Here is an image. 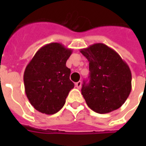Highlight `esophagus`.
<instances>
[{
  "label": "esophagus",
  "mask_w": 146,
  "mask_h": 146,
  "mask_svg": "<svg viewBox=\"0 0 146 146\" xmlns=\"http://www.w3.org/2000/svg\"><path fill=\"white\" fill-rule=\"evenodd\" d=\"M76 87L77 88V89H80V87H81V85H82V82L81 81H79V82H76Z\"/></svg>",
  "instance_id": "esophagus-1"
}]
</instances>
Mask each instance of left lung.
Segmentation results:
<instances>
[{
	"instance_id": "obj_1",
	"label": "left lung",
	"mask_w": 146,
	"mask_h": 146,
	"mask_svg": "<svg viewBox=\"0 0 146 146\" xmlns=\"http://www.w3.org/2000/svg\"><path fill=\"white\" fill-rule=\"evenodd\" d=\"M80 52L89 62V83H83L82 95L96 113H107L122 106L132 89L128 64L115 50L102 43L92 44Z\"/></svg>"
}]
</instances>
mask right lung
<instances>
[{"label":"right lung","mask_w":146,"mask_h":146,"mask_svg":"<svg viewBox=\"0 0 146 146\" xmlns=\"http://www.w3.org/2000/svg\"><path fill=\"white\" fill-rule=\"evenodd\" d=\"M73 52L60 43L42 47L24 71L25 92L34 108L42 113L54 114L64 107L74 87L70 80V69L66 62Z\"/></svg>","instance_id":"obj_1"}]
</instances>
